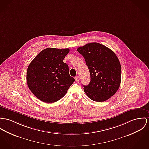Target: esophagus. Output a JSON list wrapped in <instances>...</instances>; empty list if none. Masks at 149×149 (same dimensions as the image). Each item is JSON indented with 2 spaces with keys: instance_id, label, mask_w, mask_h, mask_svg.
<instances>
[{
  "instance_id": "34e87169",
  "label": "esophagus",
  "mask_w": 149,
  "mask_h": 149,
  "mask_svg": "<svg viewBox=\"0 0 149 149\" xmlns=\"http://www.w3.org/2000/svg\"><path fill=\"white\" fill-rule=\"evenodd\" d=\"M75 80L77 81H79V80H80V77H79V76H77V77H75Z\"/></svg>"
}]
</instances>
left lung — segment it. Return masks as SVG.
<instances>
[{"label": "left lung", "mask_w": 149, "mask_h": 149, "mask_svg": "<svg viewBox=\"0 0 149 149\" xmlns=\"http://www.w3.org/2000/svg\"><path fill=\"white\" fill-rule=\"evenodd\" d=\"M85 59L91 81L83 86L84 91L92 100L103 102L114 95L119 88L121 68L115 53L97 42L87 44L77 49Z\"/></svg>", "instance_id": "left-lung-1"}]
</instances>
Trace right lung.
Masks as SVG:
<instances>
[{"instance_id": "obj_1", "label": "right lung", "mask_w": 149, "mask_h": 149, "mask_svg": "<svg viewBox=\"0 0 149 149\" xmlns=\"http://www.w3.org/2000/svg\"><path fill=\"white\" fill-rule=\"evenodd\" d=\"M69 51L68 48H46L29 65L26 72L28 86L41 101L57 102L66 95L75 81L69 74L68 64L63 62Z\"/></svg>"}]
</instances>
